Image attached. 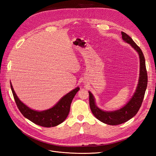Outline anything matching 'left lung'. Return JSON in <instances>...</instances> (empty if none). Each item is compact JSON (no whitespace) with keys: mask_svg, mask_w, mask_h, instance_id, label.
Here are the masks:
<instances>
[{"mask_svg":"<svg viewBox=\"0 0 156 156\" xmlns=\"http://www.w3.org/2000/svg\"><path fill=\"white\" fill-rule=\"evenodd\" d=\"M122 40L126 43L129 44L136 51L139 56V77L137 86H136L133 95L132 96L129 101L119 109L112 111H106L101 109L96 105L95 98L91 92L88 91L90 107L93 115L97 119L102 122L103 123L111 126L124 123L135 116L143 103L148 83L145 59L142 51L132 40L131 37L126 34L125 32H122Z\"/></svg>","mask_w":156,"mask_h":156,"instance_id":"1","label":"left lung"}]
</instances>
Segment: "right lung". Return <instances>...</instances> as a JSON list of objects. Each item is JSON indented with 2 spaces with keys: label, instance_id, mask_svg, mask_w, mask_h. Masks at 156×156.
<instances>
[{
  "label": "right lung",
  "instance_id": "obj_1",
  "mask_svg": "<svg viewBox=\"0 0 156 156\" xmlns=\"http://www.w3.org/2000/svg\"><path fill=\"white\" fill-rule=\"evenodd\" d=\"M10 85L14 100L21 114L33 123L45 127L56 126L66 120L69 114L71 103L75 94L80 89L77 87L64 96L53 107L38 111L32 109L23 103L16 95L11 82Z\"/></svg>",
  "mask_w": 156,
  "mask_h": 156
}]
</instances>
